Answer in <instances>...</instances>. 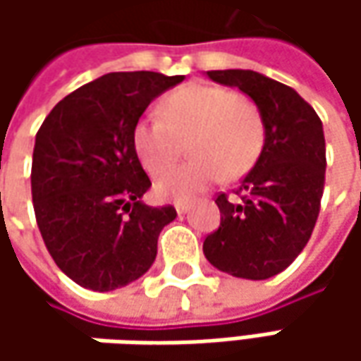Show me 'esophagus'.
<instances>
[{
    "label": "esophagus",
    "instance_id": "obj_1",
    "mask_svg": "<svg viewBox=\"0 0 361 361\" xmlns=\"http://www.w3.org/2000/svg\"><path fill=\"white\" fill-rule=\"evenodd\" d=\"M174 209H176V213H178V215H185V213H188L187 202H176V204H174Z\"/></svg>",
    "mask_w": 361,
    "mask_h": 361
}]
</instances>
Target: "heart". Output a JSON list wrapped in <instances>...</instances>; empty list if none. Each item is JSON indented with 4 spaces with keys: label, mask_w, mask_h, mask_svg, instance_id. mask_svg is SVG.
<instances>
[{
    "label": "heart",
    "mask_w": 361,
    "mask_h": 361,
    "mask_svg": "<svg viewBox=\"0 0 361 361\" xmlns=\"http://www.w3.org/2000/svg\"><path fill=\"white\" fill-rule=\"evenodd\" d=\"M160 118H140L132 132L136 157L159 174L189 140L187 165L160 174L154 190L164 201L185 202L227 176L247 173L263 148V118L251 98L211 84H187L162 98Z\"/></svg>",
    "instance_id": "b5f03b06"
}]
</instances>
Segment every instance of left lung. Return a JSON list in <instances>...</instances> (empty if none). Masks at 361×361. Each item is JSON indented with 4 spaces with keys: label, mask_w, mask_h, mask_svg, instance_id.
Masks as SVG:
<instances>
[{
    "label": "left lung",
    "mask_w": 361,
    "mask_h": 361,
    "mask_svg": "<svg viewBox=\"0 0 361 361\" xmlns=\"http://www.w3.org/2000/svg\"><path fill=\"white\" fill-rule=\"evenodd\" d=\"M216 84L251 98L263 118V148L241 180V201L216 197L221 225L202 243L207 261L241 279H269L307 245L326 180L322 120L298 92L253 70H211Z\"/></svg>",
    "instance_id": "left-lung-1"
}]
</instances>
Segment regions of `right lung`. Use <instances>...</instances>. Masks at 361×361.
I'll list each match as a JSON object with an SVG mask.
<instances>
[{
	"label": "right lung",
	"instance_id": "obj_1",
	"mask_svg": "<svg viewBox=\"0 0 361 361\" xmlns=\"http://www.w3.org/2000/svg\"><path fill=\"white\" fill-rule=\"evenodd\" d=\"M185 76L112 72L84 84L35 134L32 199L37 227L56 265L92 291L136 281L157 259L173 207L142 202L150 188L132 132L148 104Z\"/></svg>",
	"mask_w": 361,
	"mask_h": 361
}]
</instances>
